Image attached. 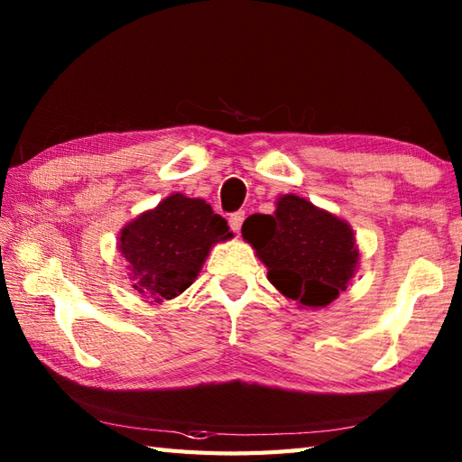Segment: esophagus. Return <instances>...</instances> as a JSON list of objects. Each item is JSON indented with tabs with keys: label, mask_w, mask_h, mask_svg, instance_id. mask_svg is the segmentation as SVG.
Masks as SVG:
<instances>
[{
	"label": "esophagus",
	"mask_w": 462,
	"mask_h": 462,
	"mask_svg": "<svg viewBox=\"0 0 462 462\" xmlns=\"http://www.w3.org/2000/svg\"><path fill=\"white\" fill-rule=\"evenodd\" d=\"M244 218H246V214H244V212H234V214H230V218H228L230 228H232L234 232H240Z\"/></svg>",
	"instance_id": "esophagus-1"
}]
</instances>
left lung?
Listing matches in <instances>:
<instances>
[{
	"label": "left lung",
	"instance_id": "obj_1",
	"mask_svg": "<svg viewBox=\"0 0 462 462\" xmlns=\"http://www.w3.org/2000/svg\"><path fill=\"white\" fill-rule=\"evenodd\" d=\"M242 238L268 268V280L301 310L326 308L359 268L353 228L298 194H282L273 214H254Z\"/></svg>",
	"mask_w": 462,
	"mask_h": 462
}]
</instances>
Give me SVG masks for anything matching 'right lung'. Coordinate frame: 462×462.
I'll list each match as a JSON object with an SVG mask.
<instances>
[{"label": "right lung", "instance_id": "obj_1", "mask_svg": "<svg viewBox=\"0 0 462 462\" xmlns=\"http://www.w3.org/2000/svg\"><path fill=\"white\" fill-rule=\"evenodd\" d=\"M232 236L228 222L206 200L174 192L126 222L116 248L129 263L134 291L162 303L180 296L199 278L212 246Z\"/></svg>", "mask_w": 462, "mask_h": 462}]
</instances>
